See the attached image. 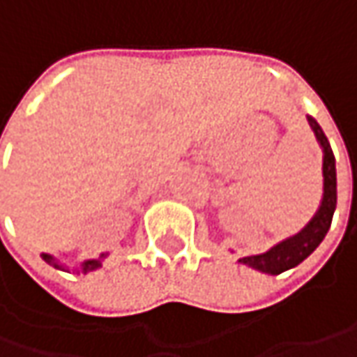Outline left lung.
I'll return each instance as SVG.
<instances>
[{"label":"left lung","instance_id":"8db88e82","mask_svg":"<svg viewBox=\"0 0 357 357\" xmlns=\"http://www.w3.org/2000/svg\"><path fill=\"white\" fill-rule=\"evenodd\" d=\"M308 123L324 151L322 204H320L318 213L312 216V220L298 234L278 242L268 252L238 258L240 264H246V266L260 270L264 274H282L290 268L298 266L302 260H306L310 254L320 246L324 236L328 234L330 225H332V216L336 211V158H334V153L330 149V143L324 135L322 127L316 123V119L308 117Z\"/></svg>","mask_w":357,"mask_h":357}]
</instances>
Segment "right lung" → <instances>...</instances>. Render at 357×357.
Instances as JSON below:
<instances>
[{
  "label": "right lung",
  "instance_id": "1",
  "mask_svg": "<svg viewBox=\"0 0 357 357\" xmlns=\"http://www.w3.org/2000/svg\"><path fill=\"white\" fill-rule=\"evenodd\" d=\"M41 258L45 260V262H49L51 266L59 268V270H63V264H59L51 254H41ZM103 258H107V254H101L99 258H93V260H85L83 264H81V268H79V272H83V274H87V272H93V270H97V268H101V262H103Z\"/></svg>",
  "mask_w": 357,
  "mask_h": 357
}]
</instances>
